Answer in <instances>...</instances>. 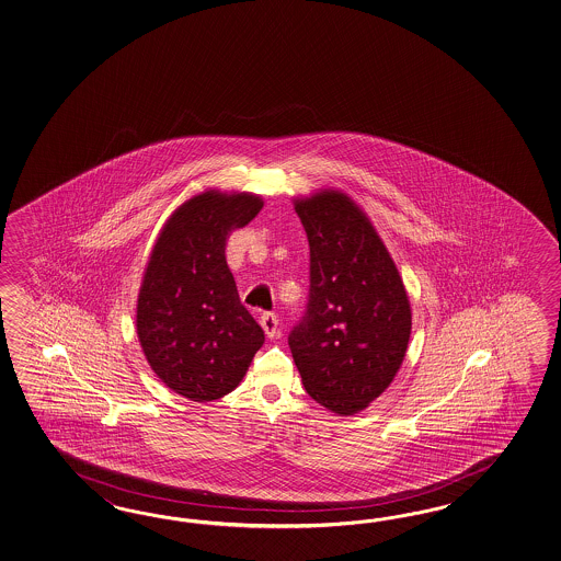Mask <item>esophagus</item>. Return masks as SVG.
Returning <instances> with one entry per match:
<instances>
[{
	"label": "esophagus",
	"instance_id": "34e87169",
	"mask_svg": "<svg viewBox=\"0 0 561 561\" xmlns=\"http://www.w3.org/2000/svg\"><path fill=\"white\" fill-rule=\"evenodd\" d=\"M260 325H262V330L266 333V337L274 340L278 335V317H276V313H262Z\"/></svg>",
	"mask_w": 561,
	"mask_h": 561
}]
</instances>
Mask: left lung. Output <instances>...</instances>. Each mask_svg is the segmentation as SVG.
I'll return each instance as SVG.
<instances>
[{
	"mask_svg": "<svg viewBox=\"0 0 561 561\" xmlns=\"http://www.w3.org/2000/svg\"><path fill=\"white\" fill-rule=\"evenodd\" d=\"M309 240V297L288 347L311 399L358 413L401 368L411 307L399 271L358 205L337 191L295 203Z\"/></svg>",
	"mask_w": 561,
	"mask_h": 561,
	"instance_id": "obj_1",
	"label": "left lung"
}]
</instances>
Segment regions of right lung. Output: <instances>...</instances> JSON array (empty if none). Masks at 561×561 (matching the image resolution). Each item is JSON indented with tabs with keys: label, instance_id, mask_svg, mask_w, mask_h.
<instances>
[{
	"label": "right lung",
	"instance_id": "right-lung-1",
	"mask_svg": "<svg viewBox=\"0 0 561 561\" xmlns=\"http://www.w3.org/2000/svg\"><path fill=\"white\" fill-rule=\"evenodd\" d=\"M260 209L256 195L205 191L169 217L146 266L138 340L160 380L191 401L231 392L264 344L226 262L231 231Z\"/></svg>",
	"mask_w": 561,
	"mask_h": 561
}]
</instances>
